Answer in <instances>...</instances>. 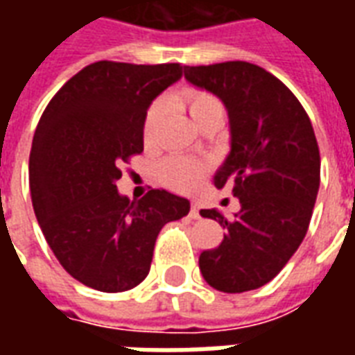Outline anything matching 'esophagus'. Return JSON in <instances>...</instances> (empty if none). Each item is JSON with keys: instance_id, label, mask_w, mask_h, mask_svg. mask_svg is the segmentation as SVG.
<instances>
[{"instance_id": "obj_1", "label": "esophagus", "mask_w": 355, "mask_h": 355, "mask_svg": "<svg viewBox=\"0 0 355 355\" xmlns=\"http://www.w3.org/2000/svg\"><path fill=\"white\" fill-rule=\"evenodd\" d=\"M190 216H192V218H200V205H198V203H192V207H190Z\"/></svg>"}]
</instances>
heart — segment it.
<instances>
[{
	"label": "heart",
	"instance_id": "1",
	"mask_svg": "<svg viewBox=\"0 0 355 355\" xmlns=\"http://www.w3.org/2000/svg\"><path fill=\"white\" fill-rule=\"evenodd\" d=\"M171 102L180 104L188 110V114L192 117V121L196 125H200L203 119H207L213 114H224L223 102L216 98L215 94L207 93V91H201V89H184L178 94H175ZM163 104L162 102H155L150 106L144 117V123H142V137L144 142L150 144L154 140L155 129L159 123V117H162ZM159 180L163 184L171 188V190H177V192H190L196 186L200 184L203 177L207 175V163L196 159V157H186V155H173L167 157L165 162L159 165Z\"/></svg>",
	"mask_w": 355,
	"mask_h": 355
}]
</instances>
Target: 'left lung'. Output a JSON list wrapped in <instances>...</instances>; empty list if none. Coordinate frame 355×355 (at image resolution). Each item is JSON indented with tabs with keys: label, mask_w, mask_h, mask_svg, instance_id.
<instances>
[{
	"label": "left lung",
	"mask_w": 355,
	"mask_h": 355,
	"mask_svg": "<svg viewBox=\"0 0 355 355\" xmlns=\"http://www.w3.org/2000/svg\"><path fill=\"white\" fill-rule=\"evenodd\" d=\"M184 78L226 106L230 154L213 182L230 186L241 205L234 218L201 209L226 230L220 245L200 254L201 274L223 293L259 289L308 232L321 165L312 121L282 81L251 62L184 66Z\"/></svg>",
	"instance_id": "left-lung-1"
}]
</instances>
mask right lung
<instances>
[{
    "label": "right lung",
    "instance_id": "obj_1",
    "mask_svg": "<svg viewBox=\"0 0 355 355\" xmlns=\"http://www.w3.org/2000/svg\"><path fill=\"white\" fill-rule=\"evenodd\" d=\"M180 64L101 60L62 85L43 112L30 152V193L43 236L73 279L102 293L137 287L157 234L188 215L167 190L137 200L117 192L119 163L144 150L142 123Z\"/></svg>",
    "mask_w": 355,
    "mask_h": 355
}]
</instances>
